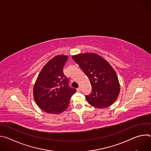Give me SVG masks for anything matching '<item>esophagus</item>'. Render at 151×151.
<instances>
[{
  "label": "esophagus",
  "instance_id": "1",
  "mask_svg": "<svg viewBox=\"0 0 151 151\" xmlns=\"http://www.w3.org/2000/svg\"><path fill=\"white\" fill-rule=\"evenodd\" d=\"M76 91L77 92H80L81 91V88H78L76 89Z\"/></svg>",
  "mask_w": 151,
  "mask_h": 151
}]
</instances>
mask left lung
I'll use <instances>...</instances> for the list:
<instances>
[{"label":"left lung","instance_id":"1","mask_svg":"<svg viewBox=\"0 0 151 151\" xmlns=\"http://www.w3.org/2000/svg\"><path fill=\"white\" fill-rule=\"evenodd\" d=\"M72 57L90 81L92 91L85 96L88 103L99 109L111 106L119 96L120 85L111 64L93 52L79 54Z\"/></svg>","mask_w":151,"mask_h":151}]
</instances>
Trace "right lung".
Masks as SVG:
<instances>
[{"label": "right lung", "instance_id": "right-lung-1", "mask_svg": "<svg viewBox=\"0 0 151 151\" xmlns=\"http://www.w3.org/2000/svg\"><path fill=\"white\" fill-rule=\"evenodd\" d=\"M68 59L64 55H56L43 67L33 87L34 100L39 108L48 114H60L69 106L76 90L69 87V79L63 73Z\"/></svg>", "mask_w": 151, "mask_h": 151}]
</instances>
